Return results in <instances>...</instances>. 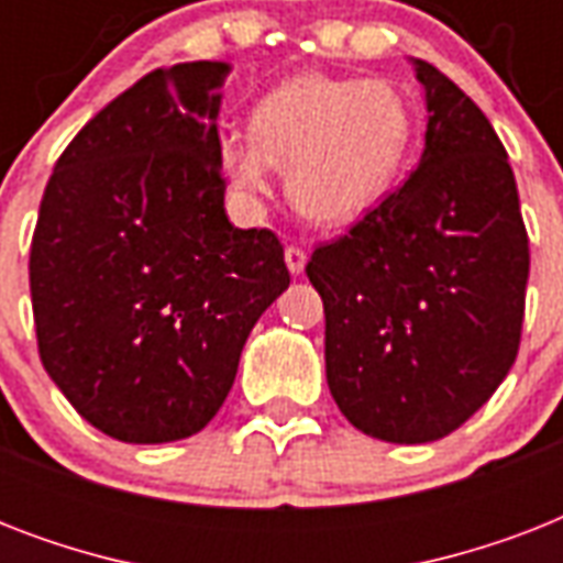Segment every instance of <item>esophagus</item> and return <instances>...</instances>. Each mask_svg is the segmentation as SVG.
Here are the masks:
<instances>
[{"label": "esophagus", "instance_id": "obj_1", "mask_svg": "<svg viewBox=\"0 0 563 563\" xmlns=\"http://www.w3.org/2000/svg\"><path fill=\"white\" fill-rule=\"evenodd\" d=\"M286 268H289L291 274H303V268H307V254H303V247H286Z\"/></svg>", "mask_w": 563, "mask_h": 563}]
</instances>
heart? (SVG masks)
I'll return each mask as SVG.
<instances>
[{
	"label": "heart",
	"instance_id": "1",
	"mask_svg": "<svg viewBox=\"0 0 563 563\" xmlns=\"http://www.w3.org/2000/svg\"><path fill=\"white\" fill-rule=\"evenodd\" d=\"M251 136L221 134L219 172L245 203L272 192L283 166L286 195L303 219L347 224L397 184L415 134L406 96L385 78L300 73L251 110Z\"/></svg>",
	"mask_w": 563,
	"mask_h": 563
}]
</instances>
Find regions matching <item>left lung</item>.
Instances as JSON below:
<instances>
[{
	"label": "left lung",
	"mask_w": 563,
	"mask_h": 563,
	"mask_svg": "<svg viewBox=\"0 0 563 563\" xmlns=\"http://www.w3.org/2000/svg\"><path fill=\"white\" fill-rule=\"evenodd\" d=\"M411 66L427 101L418 169L307 263L335 406L391 444L438 441L488 402L517 360L529 280L497 131L444 73Z\"/></svg>",
	"instance_id": "8db88e82"
}]
</instances>
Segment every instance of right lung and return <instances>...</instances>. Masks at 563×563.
<instances>
[{
  "instance_id": "obj_1",
  "label": "right lung",
  "mask_w": 563,
  "mask_h": 563,
  "mask_svg": "<svg viewBox=\"0 0 563 563\" xmlns=\"http://www.w3.org/2000/svg\"><path fill=\"white\" fill-rule=\"evenodd\" d=\"M228 75L224 60H192L140 78L66 145L40 201V360L87 423L128 444L201 432L289 289L280 239L224 212Z\"/></svg>"
}]
</instances>
